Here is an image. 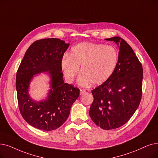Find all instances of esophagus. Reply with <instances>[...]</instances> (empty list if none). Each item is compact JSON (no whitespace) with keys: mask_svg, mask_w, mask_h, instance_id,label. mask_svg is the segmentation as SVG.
<instances>
[{"mask_svg":"<svg viewBox=\"0 0 158 158\" xmlns=\"http://www.w3.org/2000/svg\"><path fill=\"white\" fill-rule=\"evenodd\" d=\"M86 92V91L85 89H81V88L80 89V94H81V95L84 94Z\"/></svg>","mask_w":158,"mask_h":158,"instance_id":"1","label":"esophagus"}]
</instances>
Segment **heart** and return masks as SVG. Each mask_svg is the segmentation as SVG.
Listing matches in <instances>:
<instances>
[{
    "instance_id": "heart-1",
    "label": "heart",
    "mask_w": 158,
    "mask_h": 158,
    "mask_svg": "<svg viewBox=\"0 0 158 158\" xmlns=\"http://www.w3.org/2000/svg\"><path fill=\"white\" fill-rule=\"evenodd\" d=\"M119 53L115 47L99 43L83 42L72 49L70 56L61 61L66 79L72 81L79 72L83 73L79 79L81 85L90 83L99 85L105 83L114 73L118 64Z\"/></svg>"
}]
</instances>
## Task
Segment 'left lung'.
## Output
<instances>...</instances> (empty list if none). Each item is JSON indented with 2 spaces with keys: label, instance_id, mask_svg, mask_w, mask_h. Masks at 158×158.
<instances>
[{
  "label": "left lung",
  "instance_id": "8db88e82",
  "mask_svg": "<svg viewBox=\"0 0 158 158\" xmlns=\"http://www.w3.org/2000/svg\"><path fill=\"white\" fill-rule=\"evenodd\" d=\"M119 44V60L108 81L92 90L89 115L98 126L112 130L125 125L138 108L142 95L143 67L130 46L119 37L106 39Z\"/></svg>",
  "mask_w": 158,
  "mask_h": 158
}]
</instances>
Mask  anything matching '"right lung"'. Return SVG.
Wrapping results in <instances>:
<instances>
[{
	"label": "right lung",
	"instance_id": "1",
	"mask_svg": "<svg viewBox=\"0 0 158 158\" xmlns=\"http://www.w3.org/2000/svg\"><path fill=\"white\" fill-rule=\"evenodd\" d=\"M69 44L56 38L40 39L25 53L16 75L17 101L24 120L37 129L51 131L62 125L69 116L79 89L64 83L61 61ZM48 71L51 90L47 99L36 102L28 94L29 83L35 74Z\"/></svg>",
	"mask_w": 158,
	"mask_h": 158
}]
</instances>
